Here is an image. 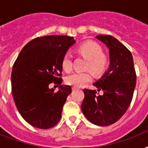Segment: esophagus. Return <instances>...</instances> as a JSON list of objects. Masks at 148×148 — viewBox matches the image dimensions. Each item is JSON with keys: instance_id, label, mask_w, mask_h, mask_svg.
<instances>
[{"instance_id": "esophagus-1", "label": "esophagus", "mask_w": 148, "mask_h": 148, "mask_svg": "<svg viewBox=\"0 0 148 148\" xmlns=\"http://www.w3.org/2000/svg\"><path fill=\"white\" fill-rule=\"evenodd\" d=\"M77 89H78V88H76V87H73V88H72V90H77Z\"/></svg>"}]
</instances>
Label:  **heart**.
<instances>
[{"instance_id":"heart-1","label":"heart","mask_w":148,"mask_h":148,"mask_svg":"<svg viewBox=\"0 0 148 148\" xmlns=\"http://www.w3.org/2000/svg\"><path fill=\"white\" fill-rule=\"evenodd\" d=\"M77 52L88 60L86 68L90 69L95 74H101L106 70L108 64V57L102 53L101 46L94 41H87L77 47ZM63 69L66 72L72 70V58L69 53L63 57L61 61ZM92 79L90 71H77L69 74L65 81L67 84L76 88L83 87Z\"/></svg>"}]
</instances>
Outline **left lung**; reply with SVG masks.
<instances>
[{"mask_svg": "<svg viewBox=\"0 0 148 148\" xmlns=\"http://www.w3.org/2000/svg\"><path fill=\"white\" fill-rule=\"evenodd\" d=\"M109 49L110 67L94 83L103 90L97 95L96 90L84 89L81 110L87 119L98 126H108L117 122L124 114L133 98L136 85V72L131 51L110 35H98Z\"/></svg>", "mask_w": 148, "mask_h": 148, "instance_id": "left-lung-1", "label": "left lung"}]
</instances>
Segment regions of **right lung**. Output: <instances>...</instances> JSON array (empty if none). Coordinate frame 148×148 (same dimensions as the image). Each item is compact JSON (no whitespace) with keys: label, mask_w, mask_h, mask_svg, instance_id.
<instances>
[{"label":"right lung","mask_w":148,"mask_h":148,"mask_svg":"<svg viewBox=\"0 0 148 148\" xmlns=\"http://www.w3.org/2000/svg\"><path fill=\"white\" fill-rule=\"evenodd\" d=\"M75 43L73 37L50 35L27 44L11 73L12 95L17 110L31 126L48 129L58 124L71 87L61 85L63 57ZM51 83L59 90L49 88Z\"/></svg>","instance_id":"1"}]
</instances>
